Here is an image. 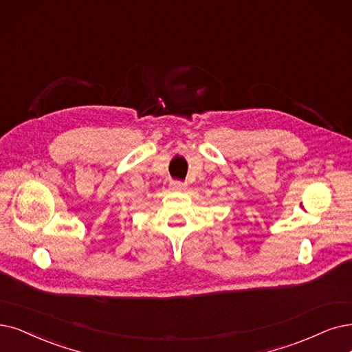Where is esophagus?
<instances>
[{"instance_id":"1","label":"esophagus","mask_w":352,"mask_h":352,"mask_svg":"<svg viewBox=\"0 0 352 352\" xmlns=\"http://www.w3.org/2000/svg\"><path fill=\"white\" fill-rule=\"evenodd\" d=\"M172 188L175 190H185L186 184H185V182H182V180H172Z\"/></svg>"}]
</instances>
